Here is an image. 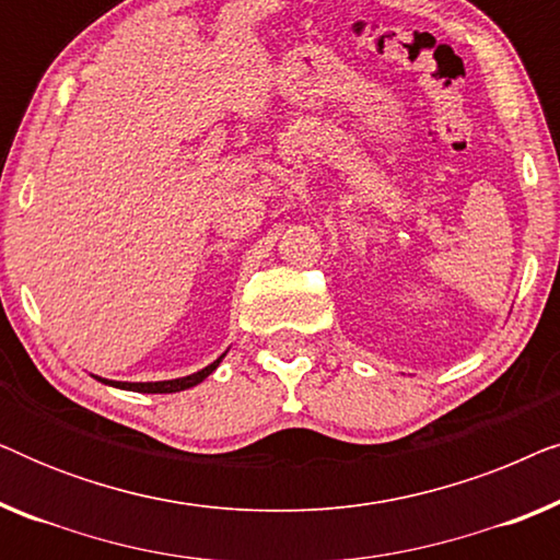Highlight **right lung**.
<instances>
[{
	"label": "right lung",
	"instance_id": "obj_1",
	"mask_svg": "<svg viewBox=\"0 0 560 560\" xmlns=\"http://www.w3.org/2000/svg\"><path fill=\"white\" fill-rule=\"evenodd\" d=\"M221 359H224V354H221L213 364L203 366L201 372L188 374V377H180V380H167V382H106V380H102V382H106V385H112V387H119V389H132V393H160V395L180 393V389L194 387V385H198V382H203L206 377H209V374L219 366Z\"/></svg>",
	"mask_w": 560,
	"mask_h": 560
}]
</instances>
